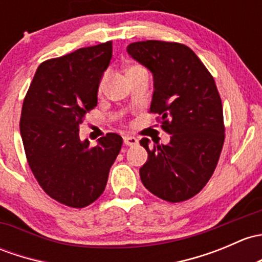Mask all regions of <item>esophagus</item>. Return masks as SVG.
I'll list each match as a JSON object with an SVG mask.
<instances>
[{
  "label": "esophagus",
  "mask_w": 262,
  "mask_h": 262,
  "mask_svg": "<svg viewBox=\"0 0 262 262\" xmlns=\"http://www.w3.org/2000/svg\"><path fill=\"white\" fill-rule=\"evenodd\" d=\"M124 144L125 145H136L138 143V139L136 137H132V136H125L124 137Z\"/></svg>",
  "instance_id": "34e87169"
}]
</instances>
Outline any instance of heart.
<instances>
[{"label":"heart","instance_id":"1","mask_svg":"<svg viewBox=\"0 0 262 262\" xmlns=\"http://www.w3.org/2000/svg\"><path fill=\"white\" fill-rule=\"evenodd\" d=\"M144 71H145V69L143 68V66H140L138 64H130L125 68V75H126V78L130 80L132 78H134V76L138 75V74L144 73ZM105 82H106V74L105 75H103V78L100 79V82H99V92H101V90L104 89V85H105Z\"/></svg>","mask_w":262,"mask_h":262}]
</instances>
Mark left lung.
I'll use <instances>...</instances> for the list:
<instances>
[{
    "label": "left lung",
    "instance_id": "1",
    "mask_svg": "<svg viewBox=\"0 0 262 262\" xmlns=\"http://www.w3.org/2000/svg\"><path fill=\"white\" fill-rule=\"evenodd\" d=\"M129 56L153 75L150 112L161 115L168 144L140 145L148 159L139 174L145 188L168 202L196 196L213 174L225 140L224 112L213 78L186 45L139 41L126 48Z\"/></svg>",
    "mask_w": 262,
    "mask_h": 262
}]
</instances>
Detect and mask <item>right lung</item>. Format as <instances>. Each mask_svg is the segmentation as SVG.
<instances>
[{"label":"right lung","instance_id":"add662e5","mask_svg":"<svg viewBox=\"0 0 262 262\" xmlns=\"http://www.w3.org/2000/svg\"><path fill=\"white\" fill-rule=\"evenodd\" d=\"M112 54L108 41L42 62L22 105L20 133L29 166L41 188L69 207H86L101 196L123 144L115 133L95 147L79 137V125L98 104Z\"/></svg>","mask_w":262,"mask_h":262}]
</instances>
